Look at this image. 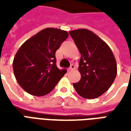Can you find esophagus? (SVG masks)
I'll use <instances>...</instances> for the list:
<instances>
[{
  "label": "esophagus",
  "instance_id": "34e87169",
  "mask_svg": "<svg viewBox=\"0 0 131 131\" xmlns=\"http://www.w3.org/2000/svg\"><path fill=\"white\" fill-rule=\"evenodd\" d=\"M74 69H75V66L74 65V64H71V66H70V67L69 68V71H72V70H74Z\"/></svg>",
  "mask_w": 131,
  "mask_h": 131
}]
</instances>
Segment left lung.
I'll return each instance as SVG.
<instances>
[{
  "label": "left lung",
  "mask_w": 131,
  "mask_h": 131,
  "mask_svg": "<svg viewBox=\"0 0 131 131\" xmlns=\"http://www.w3.org/2000/svg\"><path fill=\"white\" fill-rule=\"evenodd\" d=\"M69 34L81 53L79 71L81 77L73 85L82 97L97 98L108 91L115 79V57L107 43L90 30H74Z\"/></svg>",
  "instance_id": "8db88e82"
}]
</instances>
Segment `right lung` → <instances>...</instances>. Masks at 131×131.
I'll return each mask as SVG.
<instances>
[{
    "label": "right lung",
    "instance_id": "right-lung-1",
    "mask_svg": "<svg viewBox=\"0 0 131 131\" xmlns=\"http://www.w3.org/2000/svg\"><path fill=\"white\" fill-rule=\"evenodd\" d=\"M68 36L66 31L46 28L19 48L13 60V71L18 83L27 93L46 95L67 73L66 69L57 68L55 52Z\"/></svg>",
    "mask_w": 131,
    "mask_h": 131
}]
</instances>
